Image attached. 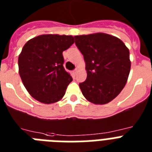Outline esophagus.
<instances>
[{
  "label": "esophagus",
  "instance_id": "esophagus-1",
  "mask_svg": "<svg viewBox=\"0 0 152 152\" xmlns=\"http://www.w3.org/2000/svg\"><path fill=\"white\" fill-rule=\"evenodd\" d=\"M77 69H76V70H73V74H74V75H77Z\"/></svg>",
  "mask_w": 152,
  "mask_h": 152
}]
</instances>
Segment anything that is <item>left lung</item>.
Instances as JSON below:
<instances>
[{
	"label": "left lung",
	"mask_w": 152,
	"mask_h": 152,
	"mask_svg": "<svg viewBox=\"0 0 152 152\" xmlns=\"http://www.w3.org/2000/svg\"><path fill=\"white\" fill-rule=\"evenodd\" d=\"M86 62L87 78L79 84L83 96L94 104H106L126 86L130 71L129 51L119 38L104 33L75 36Z\"/></svg>",
	"instance_id": "1"
}]
</instances>
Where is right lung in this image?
<instances>
[{
  "label": "right lung",
  "mask_w": 152,
  "mask_h": 152,
  "mask_svg": "<svg viewBox=\"0 0 152 152\" xmlns=\"http://www.w3.org/2000/svg\"><path fill=\"white\" fill-rule=\"evenodd\" d=\"M75 43L71 35L42 34L29 40L19 56V73L30 95L53 104L64 97L72 77L64 67L63 52Z\"/></svg>",
  "instance_id": "add662e5"
}]
</instances>
